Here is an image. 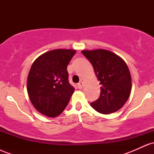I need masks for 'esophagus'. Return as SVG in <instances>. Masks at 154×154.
Here are the masks:
<instances>
[{
    "instance_id": "1",
    "label": "esophagus",
    "mask_w": 154,
    "mask_h": 154,
    "mask_svg": "<svg viewBox=\"0 0 154 154\" xmlns=\"http://www.w3.org/2000/svg\"><path fill=\"white\" fill-rule=\"evenodd\" d=\"M83 82H82V81H80V82H79V83H78V85H78V88H79V89H81V88H82V87H83Z\"/></svg>"
}]
</instances>
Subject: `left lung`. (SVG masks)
Segmentation results:
<instances>
[{
	"instance_id": "left-lung-1",
	"label": "left lung",
	"mask_w": 154,
	"mask_h": 154,
	"mask_svg": "<svg viewBox=\"0 0 154 154\" xmlns=\"http://www.w3.org/2000/svg\"><path fill=\"white\" fill-rule=\"evenodd\" d=\"M93 65L100 85V97L91 103L103 114L116 112L128 100L132 79L128 65L119 56L104 49L82 51Z\"/></svg>"
}]
</instances>
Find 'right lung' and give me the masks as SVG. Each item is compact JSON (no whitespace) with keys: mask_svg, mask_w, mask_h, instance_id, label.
<instances>
[{"mask_svg":"<svg viewBox=\"0 0 154 154\" xmlns=\"http://www.w3.org/2000/svg\"><path fill=\"white\" fill-rule=\"evenodd\" d=\"M72 49H56L42 54L33 62L27 77L31 103L43 115H60L69 101L75 88L69 82L67 65L75 54Z\"/></svg>","mask_w":154,"mask_h":154,"instance_id":"add662e5","label":"right lung"}]
</instances>
